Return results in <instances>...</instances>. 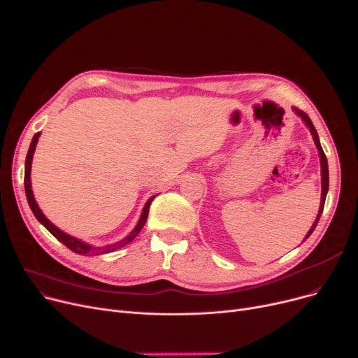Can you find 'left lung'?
Returning a JSON list of instances; mask_svg holds the SVG:
<instances>
[{
    "mask_svg": "<svg viewBox=\"0 0 358 358\" xmlns=\"http://www.w3.org/2000/svg\"><path fill=\"white\" fill-rule=\"evenodd\" d=\"M294 111L298 114L299 117L303 119V122L307 124V127L310 129V132H311V135H313V139H314V144H316V147H317V150H319V155H320V166H322V198H320V207H319V213H317V217H316V220H314L313 226L310 227V231H308V232H307V235H306V239H307V238L313 234L314 229H316V226H317V223H319V220H320L322 213H323V207H324V201H326V194H327V189H329V170H327V160H326V155H324L323 148H322V145H320V141H319V135H317V132H316V127H314L313 122L310 120V117L307 116V114H306L304 111L298 110L296 107H294ZM306 239H304V241H306Z\"/></svg>",
    "mask_w": 358,
    "mask_h": 358,
    "instance_id": "8db88e82",
    "label": "left lung"
}]
</instances>
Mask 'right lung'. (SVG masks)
Returning a JSON list of instances; mask_svg holds the SVG:
<instances>
[{
	"instance_id": "1",
	"label": "right lung",
	"mask_w": 358,
	"mask_h": 358,
	"mask_svg": "<svg viewBox=\"0 0 358 358\" xmlns=\"http://www.w3.org/2000/svg\"><path fill=\"white\" fill-rule=\"evenodd\" d=\"M41 136V132L35 134L34 138H32V142H31V147H29V151H27V155H26V162H24V192H26V198H27V203H29V207L32 210V213L35 214V217L38 219L39 223L44 224L48 232H51V235H54L57 239H59L62 244H64L69 250H71L76 254H80V255H92V254H106V252H111V251H116L117 248H122L124 245L129 244V242H132L135 239V236L141 232V229L144 227L145 222H147V217H148V211H150V206L152 203V199L155 198L151 196L148 201L145 203L144 206V210H142L141 213V217L135 226L134 231L127 235L126 238H123L122 241L116 242V244H111V245H106V247H92L90 244H87V242H83L80 239H76L75 236H70L67 234H64L63 231H60L59 227L54 226L45 216L44 213L41 211V208L38 207L36 201H35V196H34V192H32V185H31V167H32V159H34V152H35V148H36V144H38V138Z\"/></svg>"
}]
</instances>
